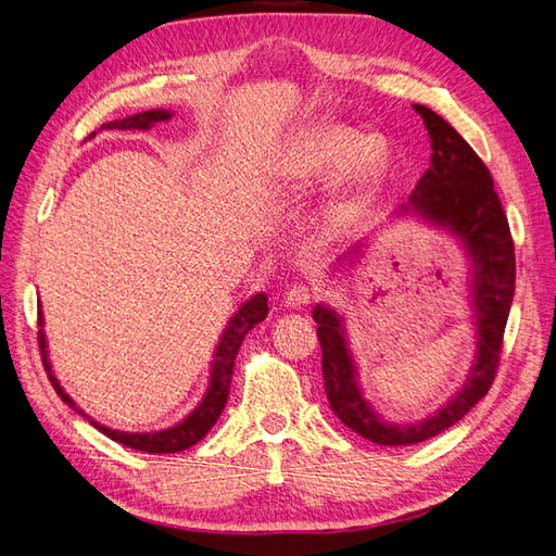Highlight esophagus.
<instances>
[{
  "mask_svg": "<svg viewBox=\"0 0 556 556\" xmlns=\"http://www.w3.org/2000/svg\"><path fill=\"white\" fill-rule=\"evenodd\" d=\"M311 288L308 285H292V288L285 292V306L288 308H306L311 304Z\"/></svg>",
  "mask_w": 556,
  "mask_h": 556,
  "instance_id": "34e87169",
  "label": "esophagus"
}]
</instances>
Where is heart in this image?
<instances>
[{
  "label": "heart",
  "instance_id": "obj_1",
  "mask_svg": "<svg viewBox=\"0 0 556 556\" xmlns=\"http://www.w3.org/2000/svg\"><path fill=\"white\" fill-rule=\"evenodd\" d=\"M333 174L323 223L331 233L343 231L371 204L390 174V150L378 137H366L341 123H317L299 131L285 146L274 180L282 188L301 190Z\"/></svg>",
  "mask_w": 556,
  "mask_h": 556
}]
</instances>
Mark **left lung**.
<instances>
[{
  "label": "left lung",
  "instance_id": "8db88e82",
  "mask_svg": "<svg viewBox=\"0 0 556 556\" xmlns=\"http://www.w3.org/2000/svg\"><path fill=\"white\" fill-rule=\"evenodd\" d=\"M422 115L431 139V166L415 185L406 204L394 215H415L445 229L466 250L470 262L468 306L476 327V359L466 382L433 415L415 422H387L366 401L355 357L348 343L345 319L333 308L317 304L313 319L323 345V378L329 406L341 422L378 445H415L452 427L490 392L496 376L503 329L515 294V245L508 217L503 213L494 180L462 134L439 113L413 104ZM366 243L352 245L341 262L348 266L364 257Z\"/></svg>",
  "mask_w": 556,
  "mask_h": 556
}]
</instances>
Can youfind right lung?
Here are the masks:
<instances>
[{
  "instance_id": "1",
  "label": "right lung",
  "mask_w": 556,
  "mask_h": 556,
  "mask_svg": "<svg viewBox=\"0 0 556 556\" xmlns=\"http://www.w3.org/2000/svg\"><path fill=\"white\" fill-rule=\"evenodd\" d=\"M174 113L164 111V109H153V111H143L137 115L123 117V121H113L102 125V129H150L155 123H164L169 121ZM94 137V131L90 134L88 139ZM268 315V301L264 292L252 294L245 304L239 306V311L229 317V323L220 336V341L215 345L213 352V362H211V376H208V387L204 396L197 403V408L185 415L180 422H176L174 427H166L160 431H143V433H131V431H117L111 427L99 425L97 419H92L86 410L76 406V401L64 392V387L60 384L53 364H50L48 357V341H46V331H43V313H41V304H39V348H41V359H43V368L48 374L50 384L55 387L58 396L66 403V406L74 408L78 415H83L88 422L99 429L102 433H106L111 441L121 443L125 447L131 450H141L148 454H172V452H182L192 445H197L204 435L211 431V427L217 422V417L225 410V403L229 396V384H231V376H233V359L239 355V348L245 339V333L260 325L262 319Z\"/></svg>"
}]
</instances>
